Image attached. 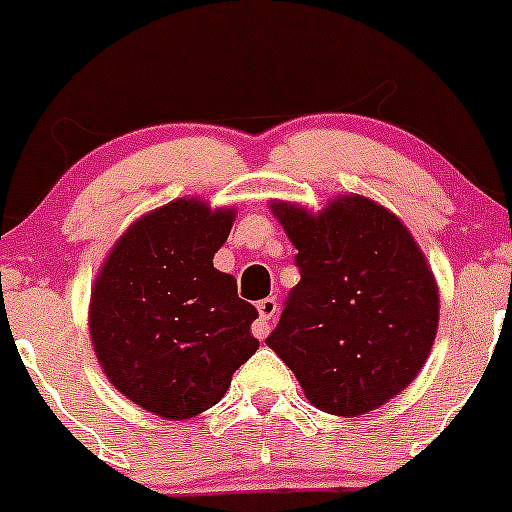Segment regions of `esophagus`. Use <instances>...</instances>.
<instances>
[{
  "instance_id": "1",
  "label": "esophagus",
  "mask_w": 512,
  "mask_h": 512,
  "mask_svg": "<svg viewBox=\"0 0 512 512\" xmlns=\"http://www.w3.org/2000/svg\"><path fill=\"white\" fill-rule=\"evenodd\" d=\"M257 312H260V319L252 324V334H255V337L262 342V339H265L272 329L270 322H272V317L277 314V299L267 297V299H262V302H257Z\"/></svg>"
}]
</instances>
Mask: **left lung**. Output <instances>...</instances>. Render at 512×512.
I'll return each mask as SVG.
<instances>
[{"instance_id": "8db88e82", "label": "left lung", "mask_w": 512, "mask_h": 512, "mask_svg": "<svg viewBox=\"0 0 512 512\" xmlns=\"http://www.w3.org/2000/svg\"><path fill=\"white\" fill-rule=\"evenodd\" d=\"M302 280L265 339L319 411L354 418L416 379L438 329V282L411 230L364 195L322 210L270 200Z\"/></svg>"}]
</instances>
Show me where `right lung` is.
<instances>
[{
	"mask_svg": "<svg viewBox=\"0 0 512 512\" xmlns=\"http://www.w3.org/2000/svg\"><path fill=\"white\" fill-rule=\"evenodd\" d=\"M235 208L178 198L128 225L108 250L89 302L98 364L116 391L170 421L218 404L257 352V309L213 257Z\"/></svg>",
	"mask_w": 512,
	"mask_h": 512,
	"instance_id": "right-lung-1",
	"label": "right lung"
}]
</instances>
